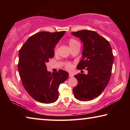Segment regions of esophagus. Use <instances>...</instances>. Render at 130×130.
<instances>
[{"instance_id":"34e87169","label":"esophagus","mask_w":130,"mask_h":130,"mask_svg":"<svg viewBox=\"0 0 130 130\" xmlns=\"http://www.w3.org/2000/svg\"><path fill=\"white\" fill-rule=\"evenodd\" d=\"M69 77H72L74 76V75H73V74L69 73Z\"/></svg>"}]
</instances>
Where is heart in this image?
Returning <instances> with one entry per match:
<instances>
[{"label":"heart","instance_id":"b5f03b06","mask_svg":"<svg viewBox=\"0 0 130 130\" xmlns=\"http://www.w3.org/2000/svg\"><path fill=\"white\" fill-rule=\"evenodd\" d=\"M79 42L77 41H76V39H73V38L70 39L68 41V43H69V46H70V48L73 47L74 46H75L76 44H77ZM65 67L67 69L70 70V69H72V65L70 62H67L65 64Z\"/></svg>","mask_w":130,"mask_h":130}]
</instances>
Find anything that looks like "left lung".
Returning <instances> with one entry per match:
<instances>
[{
	"instance_id": "1",
	"label": "left lung",
	"mask_w": 130,
	"mask_h": 130,
	"mask_svg": "<svg viewBox=\"0 0 130 130\" xmlns=\"http://www.w3.org/2000/svg\"><path fill=\"white\" fill-rule=\"evenodd\" d=\"M72 34L84 45L82 58L77 68L88 70L87 74L74 76L78 83L73 94L77 99L87 102L99 96L109 83L114 60L112 50L109 42L94 31L80 30Z\"/></svg>"
}]
</instances>
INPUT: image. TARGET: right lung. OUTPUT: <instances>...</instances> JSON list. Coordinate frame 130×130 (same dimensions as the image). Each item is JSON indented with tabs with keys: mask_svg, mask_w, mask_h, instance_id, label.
<instances>
[{
	"mask_svg": "<svg viewBox=\"0 0 130 130\" xmlns=\"http://www.w3.org/2000/svg\"><path fill=\"white\" fill-rule=\"evenodd\" d=\"M65 33L41 31L30 37L19 52L18 68L23 86L39 102L50 104L58 99V87L69 77L67 72L47 70L46 63L54 56L56 44Z\"/></svg>",
	"mask_w": 130,
	"mask_h": 130,
	"instance_id": "1",
	"label": "right lung"
}]
</instances>
